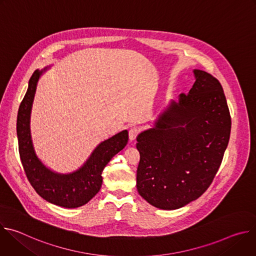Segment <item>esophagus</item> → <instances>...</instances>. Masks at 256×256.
<instances>
[{
    "instance_id": "esophagus-1",
    "label": "esophagus",
    "mask_w": 256,
    "mask_h": 256,
    "mask_svg": "<svg viewBox=\"0 0 256 256\" xmlns=\"http://www.w3.org/2000/svg\"><path fill=\"white\" fill-rule=\"evenodd\" d=\"M138 132H140V130H138V128H136V126L130 128V130H128V136H130V142H132V140H136V136L138 134Z\"/></svg>"
}]
</instances>
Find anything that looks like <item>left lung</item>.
Here are the masks:
<instances>
[{
	"label": "left lung",
	"instance_id": "obj_1",
	"mask_svg": "<svg viewBox=\"0 0 256 256\" xmlns=\"http://www.w3.org/2000/svg\"><path fill=\"white\" fill-rule=\"evenodd\" d=\"M188 94L171 100L154 126L136 138V190L153 206L176 210L198 198L210 186L230 138L226 97L214 77L194 70Z\"/></svg>",
	"mask_w": 256,
	"mask_h": 256
}]
</instances>
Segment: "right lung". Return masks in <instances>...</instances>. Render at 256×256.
I'll return each instance as SVG.
<instances>
[{"mask_svg": "<svg viewBox=\"0 0 256 256\" xmlns=\"http://www.w3.org/2000/svg\"><path fill=\"white\" fill-rule=\"evenodd\" d=\"M48 68L36 70L33 72L27 92L20 104L17 116L19 153L26 176L36 192L50 204L75 208L86 204L100 190L102 171L112 157L126 147L128 132L124 130L101 142L76 171L58 173L46 167L34 150L30 118L38 80Z\"/></svg>", "mask_w": 256, "mask_h": 256, "instance_id": "add662e5", "label": "right lung"}]
</instances>
